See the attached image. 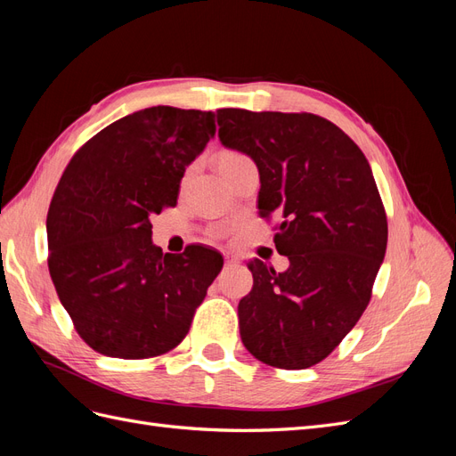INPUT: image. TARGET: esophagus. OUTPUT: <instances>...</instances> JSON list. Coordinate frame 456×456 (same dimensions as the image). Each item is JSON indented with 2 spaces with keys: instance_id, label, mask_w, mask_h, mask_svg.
I'll list each match as a JSON object with an SVG mask.
<instances>
[{
  "instance_id": "34e87169",
  "label": "esophagus",
  "mask_w": 456,
  "mask_h": 456,
  "mask_svg": "<svg viewBox=\"0 0 456 456\" xmlns=\"http://www.w3.org/2000/svg\"><path fill=\"white\" fill-rule=\"evenodd\" d=\"M224 258H226V265H228V266H232V265H236V262H240V256H238L236 253H230V251L224 255Z\"/></svg>"
}]
</instances>
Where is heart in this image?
<instances>
[{
	"label": "heart",
	"instance_id": "b5f03b06",
	"mask_svg": "<svg viewBox=\"0 0 456 456\" xmlns=\"http://www.w3.org/2000/svg\"><path fill=\"white\" fill-rule=\"evenodd\" d=\"M232 158H240L238 154H223L220 156V159H232Z\"/></svg>",
	"mask_w": 456,
	"mask_h": 456
}]
</instances>
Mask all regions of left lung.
Listing matches in <instances>:
<instances>
[{
    "mask_svg": "<svg viewBox=\"0 0 456 456\" xmlns=\"http://www.w3.org/2000/svg\"><path fill=\"white\" fill-rule=\"evenodd\" d=\"M218 139L249 156L260 176L258 215H280L285 272L249 260L240 335L256 360L306 369L360 320L386 255L388 223L375 176L350 136L314 114L218 110Z\"/></svg>",
    "mask_w": 456,
    "mask_h": 456,
    "instance_id": "8db88e82",
    "label": "left lung"
}]
</instances>
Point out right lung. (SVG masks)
<instances>
[{"label":"right lung","instance_id":"add662e5","mask_svg":"<svg viewBox=\"0 0 456 456\" xmlns=\"http://www.w3.org/2000/svg\"><path fill=\"white\" fill-rule=\"evenodd\" d=\"M215 112L151 106L114 123L68 165L47 215L49 273L93 350L144 360L190 330L220 253L151 241V215L176 203L188 165L215 139Z\"/></svg>","mask_w":456,"mask_h":456}]
</instances>
